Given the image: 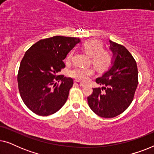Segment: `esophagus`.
I'll return each mask as SVG.
<instances>
[{"label": "esophagus", "instance_id": "1", "mask_svg": "<svg viewBox=\"0 0 154 154\" xmlns=\"http://www.w3.org/2000/svg\"><path fill=\"white\" fill-rule=\"evenodd\" d=\"M74 84H75V85H77V86H80V87H83V86H84V84L81 83V82L77 81H74Z\"/></svg>", "mask_w": 154, "mask_h": 154}]
</instances>
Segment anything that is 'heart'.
Wrapping results in <instances>:
<instances>
[{"instance_id": "1", "label": "heart", "mask_w": 154, "mask_h": 154, "mask_svg": "<svg viewBox=\"0 0 154 154\" xmlns=\"http://www.w3.org/2000/svg\"><path fill=\"white\" fill-rule=\"evenodd\" d=\"M82 48L86 53L91 57V61L93 66L100 72L108 71L112 66L114 61V57L112 52L104 49V43L98 39H89L85 41L82 45ZM73 52L71 50L67 54L66 62H69L72 59ZM69 74L73 79L81 82H85L94 74L92 68L75 67L71 70Z\"/></svg>"}]
</instances>
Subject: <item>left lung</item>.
Instances as JSON below:
<instances>
[{"label":"left lung","instance_id":"1","mask_svg":"<svg viewBox=\"0 0 154 154\" xmlns=\"http://www.w3.org/2000/svg\"><path fill=\"white\" fill-rule=\"evenodd\" d=\"M110 42L114 61L112 66L96 83L102 88H92L88 97V105L100 117L113 118L125 111L133 100L138 85L136 61L126 48Z\"/></svg>","mask_w":154,"mask_h":154}]
</instances>
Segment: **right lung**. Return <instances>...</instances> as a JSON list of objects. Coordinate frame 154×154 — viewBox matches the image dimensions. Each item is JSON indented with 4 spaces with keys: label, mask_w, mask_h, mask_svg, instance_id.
Instances as JSON below:
<instances>
[{
    "label": "right lung",
    "mask_w": 154,
    "mask_h": 154,
    "mask_svg": "<svg viewBox=\"0 0 154 154\" xmlns=\"http://www.w3.org/2000/svg\"><path fill=\"white\" fill-rule=\"evenodd\" d=\"M80 41L77 38L56 35L40 40L26 52L18 71V88L32 112L47 116L66 103L73 81L57 74L65 67L63 60L67 54Z\"/></svg>",
    "instance_id": "1"
}]
</instances>
